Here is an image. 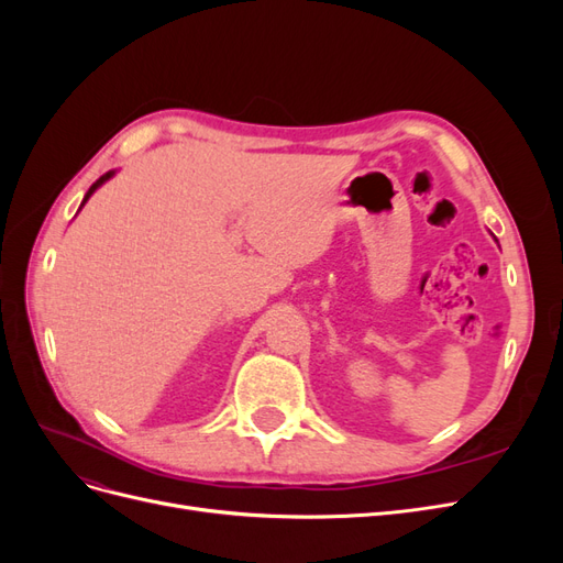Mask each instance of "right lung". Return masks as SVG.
Segmentation results:
<instances>
[{"label":"right lung","mask_w":563,"mask_h":563,"mask_svg":"<svg viewBox=\"0 0 563 563\" xmlns=\"http://www.w3.org/2000/svg\"><path fill=\"white\" fill-rule=\"evenodd\" d=\"M110 176H112V174H106V176H100V178H98V180H96V183H93V185L89 187V192H87V197H84V203H87V199H89V197H91V195L96 192V187H98V185H103V183H106V180H108Z\"/></svg>","instance_id":"1"}]
</instances>
